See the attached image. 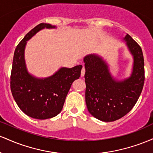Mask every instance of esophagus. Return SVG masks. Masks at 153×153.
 <instances>
[{"label": "esophagus", "instance_id": "34e87169", "mask_svg": "<svg viewBox=\"0 0 153 153\" xmlns=\"http://www.w3.org/2000/svg\"><path fill=\"white\" fill-rule=\"evenodd\" d=\"M85 68H84V66H82V71H81V73H80V75L81 76H84V75H85Z\"/></svg>", "mask_w": 153, "mask_h": 153}]
</instances>
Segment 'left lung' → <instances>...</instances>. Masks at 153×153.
Segmentation results:
<instances>
[{
    "instance_id": "left-lung-1",
    "label": "left lung",
    "mask_w": 153,
    "mask_h": 153,
    "mask_svg": "<svg viewBox=\"0 0 153 153\" xmlns=\"http://www.w3.org/2000/svg\"><path fill=\"white\" fill-rule=\"evenodd\" d=\"M133 57L130 76L118 80L112 76L102 57L85 56V103L91 114L103 122H114L129 113L143 91L145 81L144 57L141 47L127 34L123 39Z\"/></svg>"
}]
</instances>
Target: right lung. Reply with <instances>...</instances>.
<instances>
[{
    "label": "right lung",
    "mask_w": 153,
    "mask_h": 153,
    "mask_svg": "<svg viewBox=\"0 0 153 153\" xmlns=\"http://www.w3.org/2000/svg\"><path fill=\"white\" fill-rule=\"evenodd\" d=\"M55 26L42 23L27 33L17 45L13 55L10 75V90L20 109L31 118L47 119L60 113L72 83L80 76L82 66L60 68L45 78H36L26 68L24 52L27 41L44 29Z\"/></svg>",
    "instance_id": "obj_1"
}]
</instances>
